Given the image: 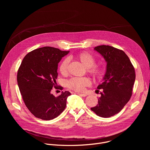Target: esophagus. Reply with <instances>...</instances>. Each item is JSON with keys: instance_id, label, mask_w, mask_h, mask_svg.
Instances as JSON below:
<instances>
[{"instance_id": "34e87169", "label": "esophagus", "mask_w": 150, "mask_h": 150, "mask_svg": "<svg viewBox=\"0 0 150 150\" xmlns=\"http://www.w3.org/2000/svg\"><path fill=\"white\" fill-rule=\"evenodd\" d=\"M76 94H78L82 97H86L87 96V94H82V93H76Z\"/></svg>"}]
</instances>
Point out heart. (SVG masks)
<instances>
[{"mask_svg":"<svg viewBox=\"0 0 150 150\" xmlns=\"http://www.w3.org/2000/svg\"><path fill=\"white\" fill-rule=\"evenodd\" d=\"M78 57L83 65L88 68L89 72L98 77L103 75V71L102 69L100 67L94 65L96 60L92 54L87 52H82L81 53ZM69 62V59L67 57L64 59L60 64L59 71L62 74L65 75L67 74ZM91 83V80L88 77H73L68 81L67 85L70 89L76 91H82L84 90L85 87L88 86Z\"/></svg>","mask_w":150,"mask_h":150,"instance_id":"obj_1","label":"heart"}]
</instances>
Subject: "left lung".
Here are the masks:
<instances>
[{
	"mask_svg": "<svg viewBox=\"0 0 150 150\" xmlns=\"http://www.w3.org/2000/svg\"><path fill=\"white\" fill-rule=\"evenodd\" d=\"M105 59L107 66L103 82L97 87L103 90L96 106L91 108L97 116L109 117L120 112L132 94L135 81V69L122 50L101 45L94 47Z\"/></svg>",
	"mask_w": 150,
	"mask_h": 150,
	"instance_id": "obj_1",
	"label": "left lung"
}]
</instances>
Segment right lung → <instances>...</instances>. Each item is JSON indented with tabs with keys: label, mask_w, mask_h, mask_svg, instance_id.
Returning <instances> with one entry per match:
<instances>
[{
	"label": "right lung",
	"mask_w": 150,
	"mask_h": 150,
	"mask_svg": "<svg viewBox=\"0 0 150 150\" xmlns=\"http://www.w3.org/2000/svg\"><path fill=\"white\" fill-rule=\"evenodd\" d=\"M69 51L44 47L28 53L23 59L17 74V82L28 109L42 120L53 119L65 110L70 92L62 91L56 97L51 94L57 87L58 63ZM62 89V88H61Z\"/></svg>",
	"instance_id": "1"
}]
</instances>
